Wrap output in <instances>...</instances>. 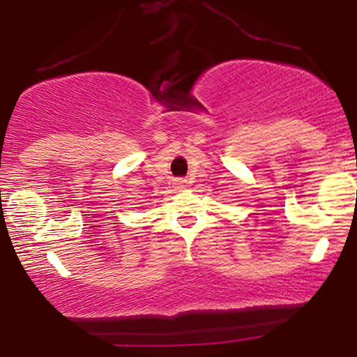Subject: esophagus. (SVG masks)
I'll return each mask as SVG.
<instances>
[{
  "label": "esophagus",
  "instance_id": "obj_1",
  "mask_svg": "<svg viewBox=\"0 0 357 357\" xmlns=\"http://www.w3.org/2000/svg\"><path fill=\"white\" fill-rule=\"evenodd\" d=\"M186 186H188L186 179H178V181H176V190H186Z\"/></svg>",
  "mask_w": 357,
  "mask_h": 357
}]
</instances>
